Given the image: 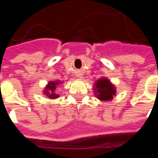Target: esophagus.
I'll use <instances>...</instances> for the list:
<instances>
[{
	"instance_id": "obj_1",
	"label": "esophagus",
	"mask_w": 158,
	"mask_h": 158,
	"mask_svg": "<svg viewBox=\"0 0 158 158\" xmlns=\"http://www.w3.org/2000/svg\"><path fill=\"white\" fill-rule=\"evenodd\" d=\"M76 76H77L78 78H79V79H81V78H82V76H83V73H80V72L77 73Z\"/></svg>"
}]
</instances>
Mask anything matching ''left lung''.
<instances>
[{"label": "left lung", "instance_id": "8db88e82", "mask_svg": "<svg viewBox=\"0 0 158 158\" xmlns=\"http://www.w3.org/2000/svg\"><path fill=\"white\" fill-rule=\"evenodd\" d=\"M94 94L96 98L102 102H108L116 96V87L106 77H102L94 83L93 86Z\"/></svg>", "mask_w": 158, "mask_h": 158}]
</instances>
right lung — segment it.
<instances>
[{
    "mask_svg": "<svg viewBox=\"0 0 158 158\" xmlns=\"http://www.w3.org/2000/svg\"><path fill=\"white\" fill-rule=\"evenodd\" d=\"M62 83H63V81H60L57 79L49 81L42 92L44 95L47 96L49 99H57L59 97V94L56 93V88L60 86V85H62Z\"/></svg>",
    "mask_w": 158,
    "mask_h": 158,
    "instance_id": "right-lung-1",
    "label": "right lung"
}]
</instances>
